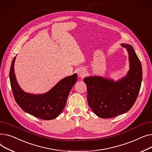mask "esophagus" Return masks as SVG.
Listing matches in <instances>:
<instances>
[{
  "mask_svg": "<svg viewBox=\"0 0 152 152\" xmlns=\"http://www.w3.org/2000/svg\"><path fill=\"white\" fill-rule=\"evenodd\" d=\"M78 74L80 77H83L85 75V70L84 69H80L78 70Z\"/></svg>",
  "mask_w": 152,
  "mask_h": 152,
  "instance_id": "obj_1",
  "label": "esophagus"
}]
</instances>
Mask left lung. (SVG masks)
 Here are the masks:
<instances>
[{
	"mask_svg": "<svg viewBox=\"0 0 152 152\" xmlns=\"http://www.w3.org/2000/svg\"><path fill=\"white\" fill-rule=\"evenodd\" d=\"M129 53L130 69L126 77L113 82L99 77L84 78L87 87L88 105L102 118H110L128 112L138 96L142 78L140 61L133 47L122 44Z\"/></svg>",
	"mask_w": 152,
	"mask_h": 152,
	"instance_id": "1",
	"label": "left lung"
}]
</instances>
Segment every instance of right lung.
<instances>
[{
    "label": "right lung",
    "instance_id": "add662e5",
    "mask_svg": "<svg viewBox=\"0 0 152 152\" xmlns=\"http://www.w3.org/2000/svg\"><path fill=\"white\" fill-rule=\"evenodd\" d=\"M13 58L10 67V77L12 90L16 103L26 112L42 120L56 118L65 107L68 95L77 81L76 74L64 78L48 93L34 95L23 91L18 84L15 72Z\"/></svg>",
    "mask_w": 152,
    "mask_h": 152
}]
</instances>
